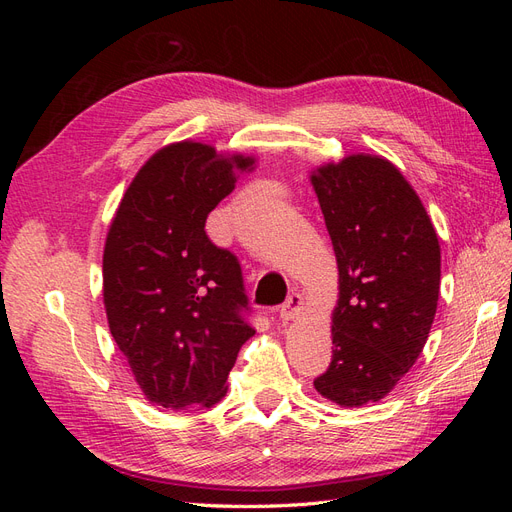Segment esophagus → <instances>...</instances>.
<instances>
[{
	"label": "esophagus",
	"mask_w": 512,
	"mask_h": 512,
	"mask_svg": "<svg viewBox=\"0 0 512 512\" xmlns=\"http://www.w3.org/2000/svg\"><path fill=\"white\" fill-rule=\"evenodd\" d=\"M301 307H303V297H301L299 292H292L290 297L286 299V303L282 305V309H280V318H282L284 322L292 320L294 316H299Z\"/></svg>",
	"instance_id": "34e87169"
}]
</instances>
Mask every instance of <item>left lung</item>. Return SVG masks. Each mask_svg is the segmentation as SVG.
Returning <instances> with one entry per match:
<instances>
[{
    "mask_svg": "<svg viewBox=\"0 0 512 512\" xmlns=\"http://www.w3.org/2000/svg\"><path fill=\"white\" fill-rule=\"evenodd\" d=\"M339 269L333 356L316 391L337 406L380 401L423 352L440 297V243L421 198L384 158L312 175Z\"/></svg>",
    "mask_w": 512,
    "mask_h": 512,
    "instance_id": "obj_1",
    "label": "left lung"
}]
</instances>
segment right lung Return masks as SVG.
<instances>
[{"label":"right lung","instance_id":"obj_1","mask_svg":"<svg viewBox=\"0 0 512 512\" xmlns=\"http://www.w3.org/2000/svg\"><path fill=\"white\" fill-rule=\"evenodd\" d=\"M252 164L203 143L168 145L138 170L108 228V327L147 399L166 410L218 404L256 333L239 258L205 230Z\"/></svg>","mask_w":512,"mask_h":512}]
</instances>
